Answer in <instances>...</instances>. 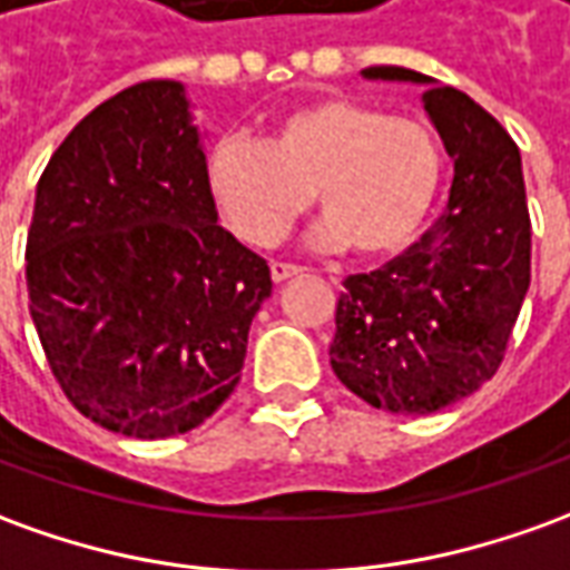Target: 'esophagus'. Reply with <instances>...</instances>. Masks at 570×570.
<instances>
[{"instance_id":"obj_1","label":"esophagus","mask_w":570,"mask_h":570,"mask_svg":"<svg viewBox=\"0 0 570 570\" xmlns=\"http://www.w3.org/2000/svg\"><path fill=\"white\" fill-rule=\"evenodd\" d=\"M298 274H302V268H298V265H289V262H274L272 265L274 284H284V281H289V277H298Z\"/></svg>"}]
</instances>
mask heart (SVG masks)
<instances>
[{
	"label": "heart",
	"mask_w": 570,
	"mask_h": 570,
	"mask_svg": "<svg viewBox=\"0 0 570 570\" xmlns=\"http://www.w3.org/2000/svg\"><path fill=\"white\" fill-rule=\"evenodd\" d=\"M444 175L438 135L357 98L326 95L274 117L262 145L228 135L206 157V188L228 228L272 246L314 197L317 240L357 258L404 253L423 230Z\"/></svg>",
	"instance_id": "b5f03b06"
}]
</instances>
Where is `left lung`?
Returning <instances> with one entry per match:
<instances>
[{"mask_svg":"<svg viewBox=\"0 0 570 570\" xmlns=\"http://www.w3.org/2000/svg\"><path fill=\"white\" fill-rule=\"evenodd\" d=\"M367 79L425 86L453 160L448 213L401 256L345 277L330 364L370 407L425 416L469 397L507 354L531 286V216L519 145L465 91L407 67Z\"/></svg>","mask_w":570,"mask_h":570,"instance_id":"8db88e82","label":"left lung"}]
</instances>
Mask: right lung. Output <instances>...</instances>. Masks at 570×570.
<instances>
[{"mask_svg":"<svg viewBox=\"0 0 570 570\" xmlns=\"http://www.w3.org/2000/svg\"><path fill=\"white\" fill-rule=\"evenodd\" d=\"M27 289L51 373L91 423L154 441L225 404L272 272L218 225L181 82L122 89L51 154Z\"/></svg>","mask_w":570,"mask_h":570,"instance_id":"right-lung-1","label":"right lung"}]
</instances>
